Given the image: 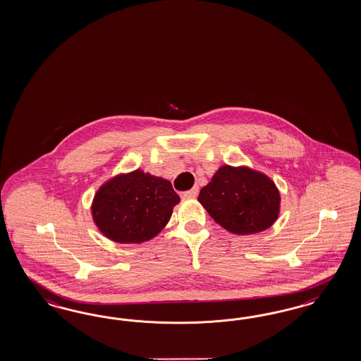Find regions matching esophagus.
Returning <instances> with one entry per match:
<instances>
[{"label": "esophagus", "instance_id": "1", "mask_svg": "<svg viewBox=\"0 0 361 361\" xmlns=\"http://www.w3.org/2000/svg\"><path fill=\"white\" fill-rule=\"evenodd\" d=\"M197 195H198V186H193L190 190H186L181 193V196L186 197V198H193V197H197Z\"/></svg>", "mask_w": 361, "mask_h": 361}]
</instances>
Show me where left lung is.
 Instances as JSON below:
<instances>
[{"mask_svg": "<svg viewBox=\"0 0 361 361\" xmlns=\"http://www.w3.org/2000/svg\"><path fill=\"white\" fill-rule=\"evenodd\" d=\"M198 201L212 219L234 234L270 228L279 213V192L273 181L249 168H219Z\"/></svg>", "mask_w": 361, "mask_h": 361, "instance_id": "8db88e82", "label": "left lung"}]
</instances>
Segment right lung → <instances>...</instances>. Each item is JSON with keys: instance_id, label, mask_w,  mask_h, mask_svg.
<instances>
[{"instance_id": "1", "label": "right lung", "mask_w": 361, "mask_h": 361, "mask_svg": "<svg viewBox=\"0 0 361 361\" xmlns=\"http://www.w3.org/2000/svg\"><path fill=\"white\" fill-rule=\"evenodd\" d=\"M178 201L169 181L135 171L112 178L99 189L92 217L109 240L140 243L161 231Z\"/></svg>"}]
</instances>
